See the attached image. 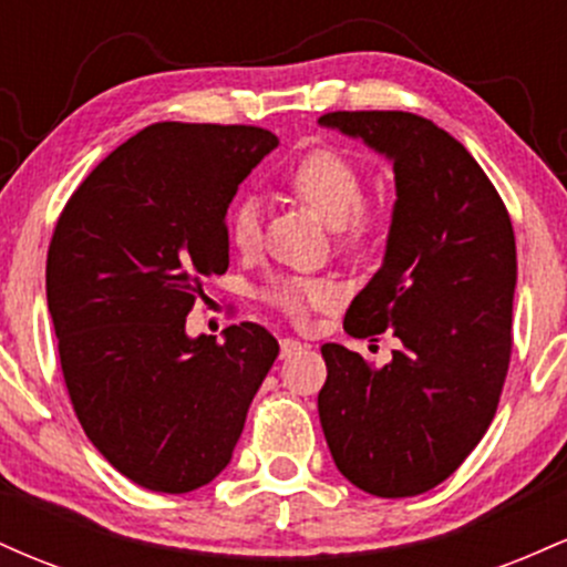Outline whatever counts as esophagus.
Here are the masks:
<instances>
[{"label": "esophagus", "instance_id": "esophagus-1", "mask_svg": "<svg viewBox=\"0 0 567 567\" xmlns=\"http://www.w3.org/2000/svg\"><path fill=\"white\" fill-rule=\"evenodd\" d=\"M303 349V343L301 341H298V338H279V357H282V360H285V357H292V354H296V351H301Z\"/></svg>", "mask_w": 567, "mask_h": 567}]
</instances>
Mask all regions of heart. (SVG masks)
<instances>
[{
	"label": "heart",
	"mask_w": 567,
	"mask_h": 567,
	"mask_svg": "<svg viewBox=\"0 0 567 567\" xmlns=\"http://www.w3.org/2000/svg\"><path fill=\"white\" fill-rule=\"evenodd\" d=\"M285 194L324 224L333 226L336 247L343 256H360L375 243L381 231V210L365 199V173L336 148H311L282 178ZM226 231L239 252L250 256L261 247L264 213L256 197H239L229 207ZM292 322H306L311 311L328 309L336 303V288L328 279L288 277L277 279L266 292Z\"/></svg>",
	"instance_id": "1"
}]
</instances>
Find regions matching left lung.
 Instances as JSON below:
<instances>
[{"instance_id": "left-lung-1", "label": "left lung", "mask_w": 567, "mask_h": 567, "mask_svg": "<svg viewBox=\"0 0 567 567\" xmlns=\"http://www.w3.org/2000/svg\"><path fill=\"white\" fill-rule=\"evenodd\" d=\"M320 125L392 159L386 256L343 330L400 338L381 368L324 343L322 432L351 485L381 498L419 496L464 464L496 415L512 357V218L477 159L432 120L330 112Z\"/></svg>"}]
</instances>
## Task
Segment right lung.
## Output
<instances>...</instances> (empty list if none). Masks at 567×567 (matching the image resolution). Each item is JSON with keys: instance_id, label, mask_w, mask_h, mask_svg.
<instances>
[{"instance_id": "obj_1", "label": "right lung", "mask_w": 567, "mask_h": 567, "mask_svg": "<svg viewBox=\"0 0 567 567\" xmlns=\"http://www.w3.org/2000/svg\"><path fill=\"white\" fill-rule=\"evenodd\" d=\"M277 143L252 125L159 122L114 148L55 224L48 309L71 405L146 491H197L226 470L279 354L256 322L224 343L186 336L202 279L229 269L234 194Z\"/></svg>"}]
</instances>
